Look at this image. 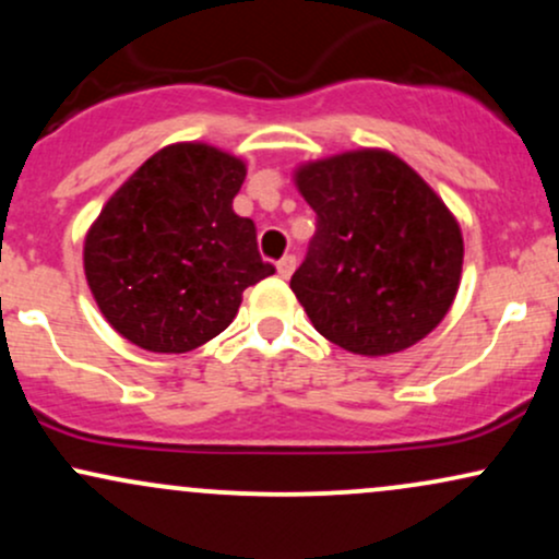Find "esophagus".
I'll list each match as a JSON object with an SVG mask.
<instances>
[{
    "mask_svg": "<svg viewBox=\"0 0 559 559\" xmlns=\"http://www.w3.org/2000/svg\"><path fill=\"white\" fill-rule=\"evenodd\" d=\"M294 271H297V258H294V254H286V258L278 260V275H281V278H292Z\"/></svg>",
    "mask_w": 559,
    "mask_h": 559,
    "instance_id": "esophagus-1",
    "label": "esophagus"
}]
</instances>
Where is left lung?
<instances>
[{"instance_id":"obj_1","label":"left lung","mask_w":559,"mask_h":559,"mask_svg":"<svg viewBox=\"0 0 559 559\" xmlns=\"http://www.w3.org/2000/svg\"><path fill=\"white\" fill-rule=\"evenodd\" d=\"M318 228L292 292L320 336L365 357L426 338L452 307L463 234L423 178L383 150L301 165Z\"/></svg>"}]
</instances>
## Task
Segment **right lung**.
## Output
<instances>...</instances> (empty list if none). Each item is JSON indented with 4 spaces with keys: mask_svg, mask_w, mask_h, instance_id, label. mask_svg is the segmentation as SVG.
I'll list each match as a JSON object with an SVG mask.
<instances>
[{
    "mask_svg": "<svg viewBox=\"0 0 559 559\" xmlns=\"http://www.w3.org/2000/svg\"><path fill=\"white\" fill-rule=\"evenodd\" d=\"M247 168L215 146L170 144L102 207L83 271L102 316L146 352L181 355L226 331L247 286L275 273L234 213Z\"/></svg>",
    "mask_w": 559,
    "mask_h": 559,
    "instance_id": "add662e5",
    "label": "right lung"
}]
</instances>
